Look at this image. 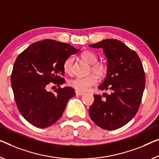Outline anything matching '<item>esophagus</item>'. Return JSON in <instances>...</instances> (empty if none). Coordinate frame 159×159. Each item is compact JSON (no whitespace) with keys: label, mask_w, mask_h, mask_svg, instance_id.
Wrapping results in <instances>:
<instances>
[{"label":"esophagus","mask_w":159,"mask_h":159,"mask_svg":"<svg viewBox=\"0 0 159 159\" xmlns=\"http://www.w3.org/2000/svg\"><path fill=\"white\" fill-rule=\"evenodd\" d=\"M75 94H76V96H82V95L84 94V93L79 91H75Z\"/></svg>","instance_id":"1"}]
</instances>
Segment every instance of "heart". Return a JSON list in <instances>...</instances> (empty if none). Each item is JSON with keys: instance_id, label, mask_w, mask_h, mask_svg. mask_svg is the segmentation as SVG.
Segmentation results:
<instances>
[{"instance_id": "heart-1", "label": "heart", "mask_w": 159, "mask_h": 159, "mask_svg": "<svg viewBox=\"0 0 159 159\" xmlns=\"http://www.w3.org/2000/svg\"><path fill=\"white\" fill-rule=\"evenodd\" d=\"M83 60L86 61L89 64L91 65V70L100 77H103L107 72V66L104 63L97 62L98 56L93 51H86L83 52L80 55ZM73 63V58L72 56L68 57L63 63V70L67 73H69L72 70ZM98 82V78L96 75L91 74L84 77H75L69 80L68 84L76 91L81 92L87 91L95 86Z\"/></svg>"}]
</instances>
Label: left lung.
Here are the masks:
<instances>
[{"label":"left lung","instance_id":"8db88e82","mask_svg":"<svg viewBox=\"0 0 159 159\" xmlns=\"http://www.w3.org/2000/svg\"><path fill=\"white\" fill-rule=\"evenodd\" d=\"M102 48L107 58L106 76L98 88L109 91L108 94L93 95L90 106L91 120L105 130L118 129L136 114L145 89V73L138 54L124 43L105 39L89 45Z\"/></svg>","mask_w":159,"mask_h":159}]
</instances>
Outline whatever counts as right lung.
Returning a JSON list of instances; mask_svg holds the SVG:
<instances>
[{"label":"right lung","instance_id":"1","mask_svg":"<svg viewBox=\"0 0 159 159\" xmlns=\"http://www.w3.org/2000/svg\"><path fill=\"white\" fill-rule=\"evenodd\" d=\"M80 51L70 44L46 39L30 45L16 58L11 74V86L17 107L23 117L35 127L53 125L63 115L66 104L75 96L71 87L64 84L63 63ZM50 82L59 87L47 92Z\"/></svg>","mask_w":159,"mask_h":159}]
</instances>
